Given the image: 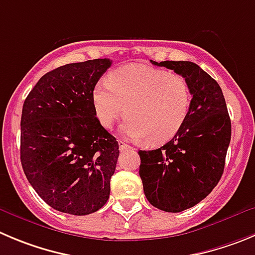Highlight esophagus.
I'll list each match as a JSON object with an SVG mask.
<instances>
[{
	"label": "esophagus",
	"mask_w": 255,
	"mask_h": 255,
	"mask_svg": "<svg viewBox=\"0 0 255 255\" xmlns=\"http://www.w3.org/2000/svg\"><path fill=\"white\" fill-rule=\"evenodd\" d=\"M118 146H120V148L122 149V151H123V149H130V148L133 149V147L128 146V144L125 143V142H123V141H118Z\"/></svg>",
	"instance_id": "esophagus-1"
}]
</instances>
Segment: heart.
Listing matches in <instances>:
<instances>
[{
    "label": "heart",
    "instance_id": "1",
    "mask_svg": "<svg viewBox=\"0 0 255 255\" xmlns=\"http://www.w3.org/2000/svg\"><path fill=\"white\" fill-rule=\"evenodd\" d=\"M92 104L99 125L111 128L128 113L121 130L133 141L161 143L184 126L191 106L187 80L175 71L129 64L112 70L92 90Z\"/></svg>",
    "mask_w": 255,
    "mask_h": 255
}]
</instances>
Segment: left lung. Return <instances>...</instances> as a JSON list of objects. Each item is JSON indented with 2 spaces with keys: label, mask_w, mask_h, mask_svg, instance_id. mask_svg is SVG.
<instances>
[{
  "label": "left lung",
  "mask_w": 255,
  "mask_h": 255,
  "mask_svg": "<svg viewBox=\"0 0 255 255\" xmlns=\"http://www.w3.org/2000/svg\"><path fill=\"white\" fill-rule=\"evenodd\" d=\"M187 80L189 116L173 138L152 151H139L143 191L151 205L180 213L205 199L224 172L232 137L225 98L215 79L191 61H152Z\"/></svg>",
  "instance_id": "obj_1"
}]
</instances>
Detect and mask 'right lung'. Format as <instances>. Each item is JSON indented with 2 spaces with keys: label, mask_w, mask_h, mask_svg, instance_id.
<instances>
[{
  "label": "right lung",
  "mask_w": 255,
  "mask_h": 255,
  "mask_svg": "<svg viewBox=\"0 0 255 255\" xmlns=\"http://www.w3.org/2000/svg\"><path fill=\"white\" fill-rule=\"evenodd\" d=\"M111 64L94 59L59 66L40 78L23 103V172L61 213L88 215L109 199L120 146L95 118L92 90Z\"/></svg>",
  "instance_id": "add662e5"
}]
</instances>
